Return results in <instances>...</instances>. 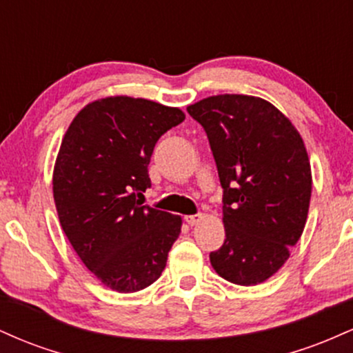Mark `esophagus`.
<instances>
[{"label":"esophagus","instance_id":"obj_1","mask_svg":"<svg viewBox=\"0 0 353 353\" xmlns=\"http://www.w3.org/2000/svg\"><path fill=\"white\" fill-rule=\"evenodd\" d=\"M202 219H204L202 214H194V216H185V222H188L189 225H197Z\"/></svg>","mask_w":353,"mask_h":353}]
</instances>
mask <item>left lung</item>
I'll return each instance as SVG.
<instances>
[{
  "instance_id": "obj_1",
  "label": "left lung",
  "mask_w": 353,
  "mask_h": 353,
  "mask_svg": "<svg viewBox=\"0 0 353 353\" xmlns=\"http://www.w3.org/2000/svg\"><path fill=\"white\" fill-rule=\"evenodd\" d=\"M188 112L209 137L224 189L225 241L210 252V264L237 285L264 282L285 264L305 228L312 172L302 137L255 96H210Z\"/></svg>"
}]
</instances>
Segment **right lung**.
Returning a JSON list of instances; mask_svg holds the SVG:
<instances>
[{
    "mask_svg": "<svg viewBox=\"0 0 353 353\" xmlns=\"http://www.w3.org/2000/svg\"><path fill=\"white\" fill-rule=\"evenodd\" d=\"M185 119L179 108L129 96L89 103L68 128L52 172L58 217L83 264L131 294L163 274L179 216L143 205L159 137Z\"/></svg>",
    "mask_w": 353,
    "mask_h": 353,
    "instance_id": "1",
    "label": "right lung"
}]
</instances>
